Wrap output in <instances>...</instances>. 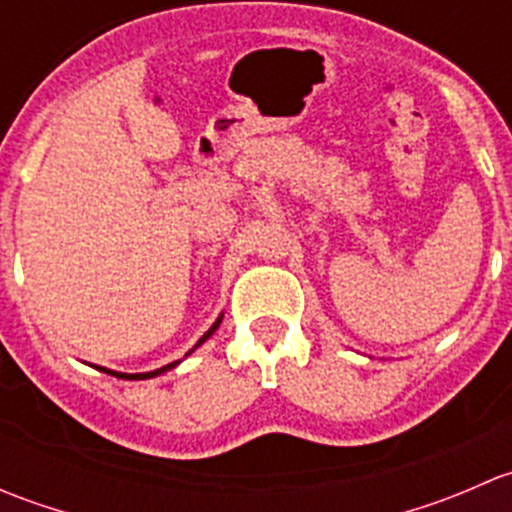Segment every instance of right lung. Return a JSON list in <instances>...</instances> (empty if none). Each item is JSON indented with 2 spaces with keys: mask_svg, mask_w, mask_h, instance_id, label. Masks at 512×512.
Masks as SVG:
<instances>
[{
  "mask_svg": "<svg viewBox=\"0 0 512 512\" xmlns=\"http://www.w3.org/2000/svg\"><path fill=\"white\" fill-rule=\"evenodd\" d=\"M220 327V319H218V322H215L213 324V327H210L208 329V332H205L203 334V337H200V342L198 344H195V347H200V344H203L205 342V339H208L210 337V334H213L215 332V329H218ZM190 352H193V349H190ZM188 352V354H190ZM175 364H178V361H173V364H168V366H163V369H156V371H148V374H116V371H106V369H103V371H106V374H113V376H118V379H153V376H158V374H163V371H168V369H173V366Z\"/></svg>",
  "mask_w": 512,
  "mask_h": 512,
  "instance_id": "add662e5",
  "label": "right lung"
}]
</instances>
